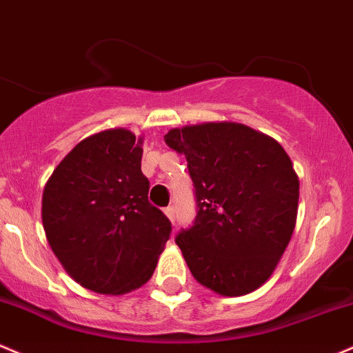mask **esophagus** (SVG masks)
I'll list each match as a JSON object with an SVG mask.
<instances>
[{"label":"esophagus","instance_id":"34e87169","mask_svg":"<svg viewBox=\"0 0 353 353\" xmlns=\"http://www.w3.org/2000/svg\"><path fill=\"white\" fill-rule=\"evenodd\" d=\"M165 215L170 221H173V220H175V208H173V207L165 208Z\"/></svg>","mask_w":353,"mask_h":353}]
</instances>
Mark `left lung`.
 I'll return each instance as SVG.
<instances>
[{
  "instance_id": "left-lung-1",
  "label": "left lung",
  "mask_w": 353,
  "mask_h": 353,
  "mask_svg": "<svg viewBox=\"0 0 353 353\" xmlns=\"http://www.w3.org/2000/svg\"><path fill=\"white\" fill-rule=\"evenodd\" d=\"M165 143L188 161L196 219L176 236L193 279L223 296L256 290L290 243L300 181L270 134L235 121L172 128Z\"/></svg>"
}]
</instances>
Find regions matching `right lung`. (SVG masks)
I'll list each match as a JSON object with an SVG mask.
<instances>
[{"label": "right lung", "mask_w": 353, "mask_h": 353, "mask_svg": "<svg viewBox=\"0 0 353 353\" xmlns=\"http://www.w3.org/2000/svg\"><path fill=\"white\" fill-rule=\"evenodd\" d=\"M143 137L110 128L74 146L43 190L46 240L65 272L101 295H125L152 279L172 225L150 205Z\"/></svg>", "instance_id": "1"}]
</instances>
